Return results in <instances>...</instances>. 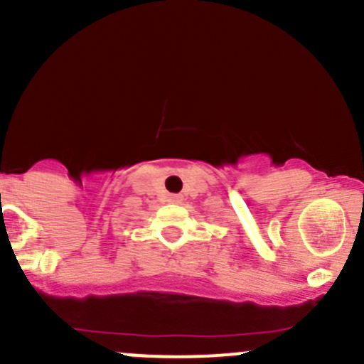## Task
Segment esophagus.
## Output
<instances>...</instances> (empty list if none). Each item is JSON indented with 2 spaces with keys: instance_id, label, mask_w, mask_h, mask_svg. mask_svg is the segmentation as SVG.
<instances>
[{
  "instance_id": "obj_1",
  "label": "esophagus",
  "mask_w": 364,
  "mask_h": 364,
  "mask_svg": "<svg viewBox=\"0 0 364 364\" xmlns=\"http://www.w3.org/2000/svg\"><path fill=\"white\" fill-rule=\"evenodd\" d=\"M167 200L168 203H174V204H179L183 200V197L181 196H178V193H171V196L167 197Z\"/></svg>"
}]
</instances>
